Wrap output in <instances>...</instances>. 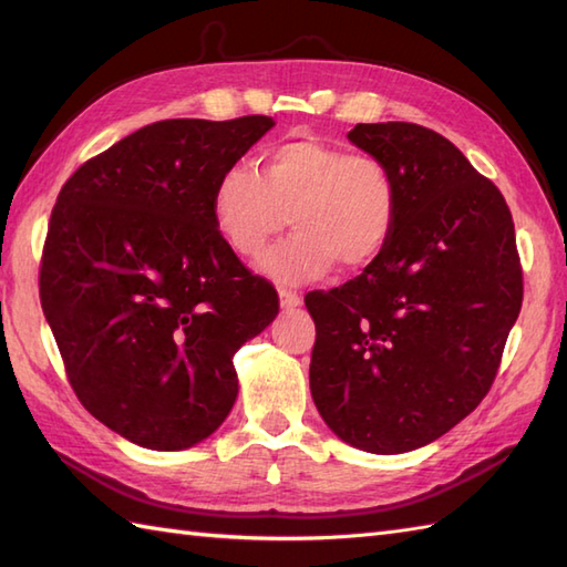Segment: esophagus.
I'll use <instances>...</instances> for the list:
<instances>
[{"label": "esophagus", "instance_id": "esophagus-1", "mask_svg": "<svg viewBox=\"0 0 567 567\" xmlns=\"http://www.w3.org/2000/svg\"><path fill=\"white\" fill-rule=\"evenodd\" d=\"M280 305H282L285 309L299 307V305H302V297H299V295L292 292V290H285V287H280Z\"/></svg>", "mask_w": 567, "mask_h": 567}]
</instances>
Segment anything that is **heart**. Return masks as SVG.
<instances>
[{
    "label": "heart",
    "mask_w": 567,
    "mask_h": 567,
    "mask_svg": "<svg viewBox=\"0 0 567 567\" xmlns=\"http://www.w3.org/2000/svg\"><path fill=\"white\" fill-rule=\"evenodd\" d=\"M400 179L392 165L368 151L317 136L277 143L262 173L231 163L216 177L212 219L238 256L258 258L292 221L297 236L262 260L280 282H307L336 262L360 270L375 262L400 219Z\"/></svg>",
    "instance_id": "1"
}]
</instances>
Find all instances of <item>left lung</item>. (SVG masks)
<instances>
[{
	"mask_svg": "<svg viewBox=\"0 0 567 567\" xmlns=\"http://www.w3.org/2000/svg\"><path fill=\"white\" fill-rule=\"evenodd\" d=\"M348 141L392 165L400 219L382 256L305 305L317 327L309 388L353 449L394 455L451 431L495 382L522 311L512 212L436 131L358 124Z\"/></svg>",
	"mask_w": 567,
	"mask_h": 567,
	"instance_id": "1",
	"label": "left lung"
}]
</instances>
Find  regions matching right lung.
I'll list each match as a JSON object with an SVG mask.
<instances>
[{"instance_id": "1", "label": "right lung", "mask_w": 567, "mask_h": 567, "mask_svg": "<svg viewBox=\"0 0 567 567\" xmlns=\"http://www.w3.org/2000/svg\"><path fill=\"white\" fill-rule=\"evenodd\" d=\"M275 126L165 118L94 155L58 195L39 292L87 412L151 451L221 426L238 394L234 353L280 299L216 231L212 192Z\"/></svg>"}]
</instances>
